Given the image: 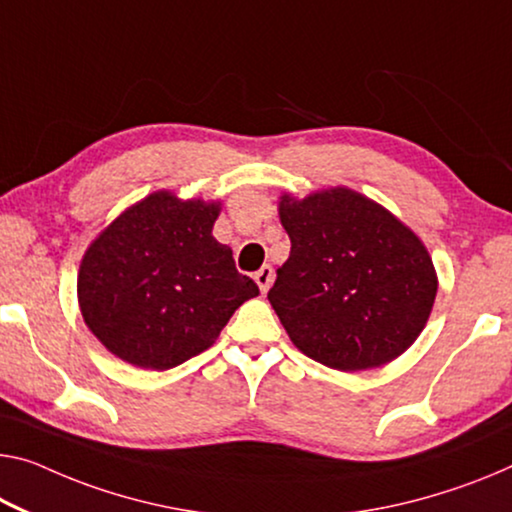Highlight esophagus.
I'll return each instance as SVG.
<instances>
[{
  "label": "esophagus",
  "mask_w": 512,
  "mask_h": 512,
  "mask_svg": "<svg viewBox=\"0 0 512 512\" xmlns=\"http://www.w3.org/2000/svg\"><path fill=\"white\" fill-rule=\"evenodd\" d=\"M254 279L258 283V288H261V293H267V290H270V286H272V279H274L272 265H263L261 270L254 274Z\"/></svg>",
  "instance_id": "34e87169"
}]
</instances>
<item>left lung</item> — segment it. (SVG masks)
<instances>
[{
  "label": "left lung",
  "mask_w": 512,
  "mask_h": 512,
  "mask_svg": "<svg viewBox=\"0 0 512 512\" xmlns=\"http://www.w3.org/2000/svg\"><path fill=\"white\" fill-rule=\"evenodd\" d=\"M290 256L267 293L306 357L336 371L389 364L419 338L437 295L428 249L387 208L348 187L281 194Z\"/></svg>",
  "instance_id": "8db88e82"
}]
</instances>
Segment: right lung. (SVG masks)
I'll return each instance as SVG.
<instances>
[{"mask_svg": "<svg viewBox=\"0 0 512 512\" xmlns=\"http://www.w3.org/2000/svg\"><path fill=\"white\" fill-rule=\"evenodd\" d=\"M222 203L167 190L123 210L82 258L77 300L93 336L128 364L169 371L217 341L258 286L212 238Z\"/></svg>", "mask_w": 512, "mask_h": 512, "instance_id": "1", "label": "right lung"}]
</instances>
